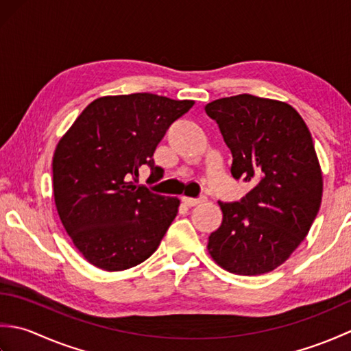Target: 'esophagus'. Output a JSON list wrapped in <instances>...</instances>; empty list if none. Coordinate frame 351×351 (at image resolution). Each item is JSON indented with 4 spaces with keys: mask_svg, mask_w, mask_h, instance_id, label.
<instances>
[{
    "mask_svg": "<svg viewBox=\"0 0 351 351\" xmlns=\"http://www.w3.org/2000/svg\"><path fill=\"white\" fill-rule=\"evenodd\" d=\"M181 200L182 202L187 205V206H196V205H199V204H204L205 200H206V197H199V199H193V197H187V196H182L181 197Z\"/></svg>",
    "mask_w": 351,
    "mask_h": 351,
    "instance_id": "34e87169",
    "label": "esophagus"
}]
</instances>
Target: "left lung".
<instances>
[{
    "mask_svg": "<svg viewBox=\"0 0 351 351\" xmlns=\"http://www.w3.org/2000/svg\"><path fill=\"white\" fill-rule=\"evenodd\" d=\"M232 154L230 173L250 182L241 202H219L208 253L226 271L258 276L282 265L306 238L323 197V173L302 116L287 102L237 95L205 106Z\"/></svg>",
    "mask_w": 351,
    "mask_h": 351,
    "instance_id": "left-lung-1",
    "label": "left lung"
}]
</instances>
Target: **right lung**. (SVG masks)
Listing matches in <instances>:
<instances>
[{"label":"right lung","mask_w":351,"mask_h":351,"mask_svg":"<svg viewBox=\"0 0 351 351\" xmlns=\"http://www.w3.org/2000/svg\"><path fill=\"white\" fill-rule=\"evenodd\" d=\"M195 106L152 93L102 96L83 110L52 156V190L63 228L87 263L122 271L158 249L180 206L137 184L169 126Z\"/></svg>","instance_id":"obj_1"}]
</instances>
